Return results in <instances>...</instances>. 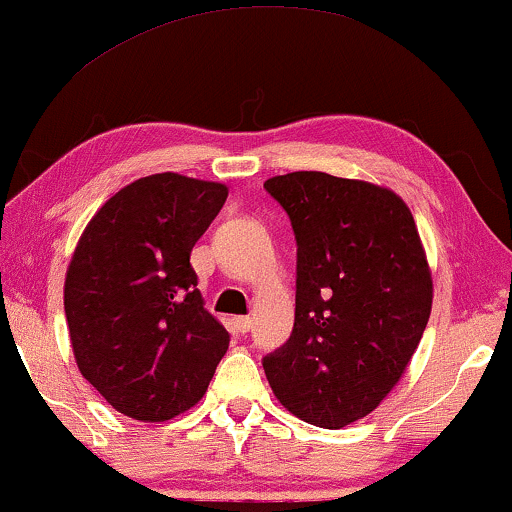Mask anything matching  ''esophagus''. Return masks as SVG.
Returning <instances> with one entry per match:
<instances>
[{"mask_svg": "<svg viewBox=\"0 0 512 512\" xmlns=\"http://www.w3.org/2000/svg\"><path fill=\"white\" fill-rule=\"evenodd\" d=\"M251 324H254L251 317H235V329L240 331V334H247V331L251 329Z\"/></svg>", "mask_w": 512, "mask_h": 512, "instance_id": "obj_1", "label": "esophagus"}]
</instances>
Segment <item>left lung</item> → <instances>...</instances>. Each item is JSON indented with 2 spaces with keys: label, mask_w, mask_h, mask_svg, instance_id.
Returning a JSON list of instances; mask_svg holds the SVG:
<instances>
[{
  "label": "left lung",
  "mask_w": 512,
  "mask_h": 512,
  "mask_svg": "<svg viewBox=\"0 0 512 512\" xmlns=\"http://www.w3.org/2000/svg\"><path fill=\"white\" fill-rule=\"evenodd\" d=\"M296 237V317L263 357L277 400L303 421L343 428L381 404L418 348L433 280L414 216L393 190L294 171L268 178Z\"/></svg>",
  "instance_id": "1"
}]
</instances>
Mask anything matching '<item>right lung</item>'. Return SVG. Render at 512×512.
I'll return each mask as SVG.
<instances>
[{"instance_id":"add662e5","label":"right lung","mask_w":512,"mask_h":512,"mask_svg":"<svg viewBox=\"0 0 512 512\" xmlns=\"http://www.w3.org/2000/svg\"><path fill=\"white\" fill-rule=\"evenodd\" d=\"M225 197L223 183L145 176L79 237L65 277L72 350L119 414L169 421L207 393L230 334L204 310L190 251Z\"/></svg>"}]
</instances>
